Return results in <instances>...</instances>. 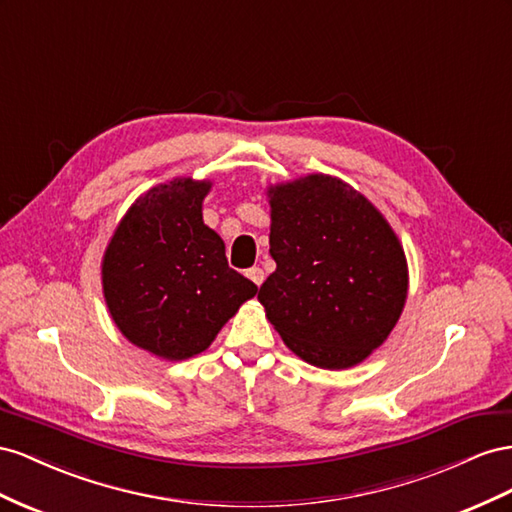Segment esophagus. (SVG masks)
<instances>
[{
    "label": "esophagus",
    "mask_w": 512,
    "mask_h": 512,
    "mask_svg": "<svg viewBox=\"0 0 512 512\" xmlns=\"http://www.w3.org/2000/svg\"><path fill=\"white\" fill-rule=\"evenodd\" d=\"M246 276H248V279H251L257 287H259L261 283H264V279H266L264 270H261L259 266H255V268H248V270H246Z\"/></svg>",
    "instance_id": "1"
}]
</instances>
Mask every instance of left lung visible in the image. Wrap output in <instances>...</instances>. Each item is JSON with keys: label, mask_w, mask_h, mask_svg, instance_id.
Instances as JSON below:
<instances>
[{"label": "left lung", "mask_w": 512, "mask_h": 512, "mask_svg": "<svg viewBox=\"0 0 512 512\" xmlns=\"http://www.w3.org/2000/svg\"><path fill=\"white\" fill-rule=\"evenodd\" d=\"M276 270L259 302L291 352L347 369L382 345L407 296L403 248L371 203L328 175L270 191Z\"/></svg>", "instance_id": "obj_1"}]
</instances>
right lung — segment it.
I'll return each instance as SVG.
<instances>
[{
	"mask_svg": "<svg viewBox=\"0 0 512 512\" xmlns=\"http://www.w3.org/2000/svg\"><path fill=\"white\" fill-rule=\"evenodd\" d=\"M210 182L175 180L137 199L102 261V285L115 324L148 352L184 360L206 349L257 294L231 270L225 244L203 225Z\"/></svg>",
	"mask_w": 512,
	"mask_h": 512,
	"instance_id": "add662e5",
	"label": "right lung"
}]
</instances>
